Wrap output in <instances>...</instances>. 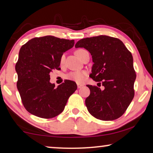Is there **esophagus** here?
Returning a JSON list of instances; mask_svg holds the SVG:
<instances>
[{
	"mask_svg": "<svg viewBox=\"0 0 153 153\" xmlns=\"http://www.w3.org/2000/svg\"><path fill=\"white\" fill-rule=\"evenodd\" d=\"M76 85H77V88H78L79 89V88H81V87H83V84H80V83H77Z\"/></svg>",
	"mask_w": 153,
	"mask_h": 153,
	"instance_id": "1",
	"label": "esophagus"
}]
</instances>
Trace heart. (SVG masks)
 I'll return each instance as SVG.
<instances>
[{
	"mask_svg": "<svg viewBox=\"0 0 153 153\" xmlns=\"http://www.w3.org/2000/svg\"><path fill=\"white\" fill-rule=\"evenodd\" d=\"M86 50L84 49H79L76 51V56L79 57V59H82V55H83V52H85ZM65 54H63L60 57V60H59V63H60L61 66H63L64 63H65ZM86 76H87V72L85 71H74L70 72L69 74L66 75V78L69 79L70 81H73L74 82H76L78 83H82L85 81Z\"/></svg>",
	"mask_w": 153,
	"mask_h": 153,
	"instance_id": "1",
	"label": "heart"
}]
</instances>
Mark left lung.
Wrapping results in <instances>:
<instances>
[{"label":"left lung","instance_id":"8db88e82","mask_svg":"<svg viewBox=\"0 0 153 153\" xmlns=\"http://www.w3.org/2000/svg\"><path fill=\"white\" fill-rule=\"evenodd\" d=\"M76 48L88 50L94 62L90 76L104 87L87 85L85 99L90 114L97 119L112 121L122 116L134 98L136 72L131 52L117 38L100 36L82 39Z\"/></svg>","mask_w":153,"mask_h":153}]
</instances>
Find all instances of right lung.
Returning a JSON list of instances; mask_svg holds the SVG:
<instances>
[{
  "instance_id": "obj_1",
  "label": "right lung",
  "mask_w": 153,
  "mask_h": 153,
  "mask_svg": "<svg viewBox=\"0 0 153 153\" xmlns=\"http://www.w3.org/2000/svg\"><path fill=\"white\" fill-rule=\"evenodd\" d=\"M74 44V40L45 36L32 39L21 47L15 67L16 85L23 106L30 113L51 119L63 111L77 85L65 80L56 88L50 82V72L61 70V56Z\"/></svg>"
}]
</instances>
